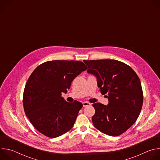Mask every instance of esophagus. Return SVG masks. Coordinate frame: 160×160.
Segmentation results:
<instances>
[{
  "label": "esophagus",
  "mask_w": 160,
  "mask_h": 160,
  "mask_svg": "<svg viewBox=\"0 0 160 160\" xmlns=\"http://www.w3.org/2000/svg\"><path fill=\"white\" fill-rule=\"evenodd\" d=\"M83 107H86V106H90V103L87 102V101H85V102H83Z\"/></svg>",
  "instance_id": "1"
}]
</instances>
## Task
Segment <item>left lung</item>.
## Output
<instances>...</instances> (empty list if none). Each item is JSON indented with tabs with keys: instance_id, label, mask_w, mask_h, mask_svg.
Wrapping results in <instances>:
<instances>
[{
	"instance_id": "1",
	"label": "left lung",
	"mask_w": 160,
	"mask_h": 160,
	"mask_svg": "<svg viewBox=\"0 0 160 160\" xmlns=\"http://www.w3.org/2000/svg\"><path fill=\"white\" fill-rule=\"evenodd\" d=\"M88 74L97 78L108 105L92 104L96 112L94 126L101 132L118 136L127 130L138 118L143 103L141 83L138 75L127 64L112 59L85 60Z\"/></svg>"
}]
</instances>
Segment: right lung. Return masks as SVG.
Segmentation results:
<instances>
[{
    "instance_id": "1",
    "label": "right lung",
    "mask_w": 160,
    "mask_h": 160,
    "mask_svg": "<svg viewBox=\"0 0 160 160\" xmlns=\"http://www.w3.org/2000/svg\"><path fill=\"white\" fill-rule=\"evenodd\" d=\"M87 69L77 61H50L39 65L30 76L23 93L25 114L35 128L51 138L69 131L83 104L66 101V93L75 77Z\"/></svg>"
}]
</instances>
